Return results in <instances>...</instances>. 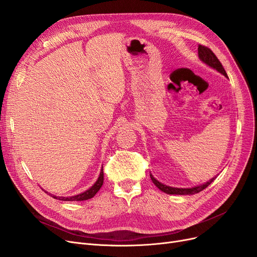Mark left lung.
I'll use <instances>...</instances> for the list:
<instances>
[{
  "mask_svg": "<svg viewBox=\"0 0 257 257\" xmlns=\"http://www.w3.org/2000/svg\"><path fill=\"white\" fill-rule=\"evenodd\" d=\"M198 55H199V58H200L201 61H203L208 66H211V68L215 69L216 71H218L219 73H221L222 75H224L226 78H229V77H227L225 70L223 69L221 62L218 60L216 55L210 49H208V47L203 46V45H199L198 46ZM150 178H151V180H153L154 184L160 189V191H162V192H164L168 195H194V194H197L199 192L203 191V189L210 185L215 179V178H213V179L210 180V181H207L206 183L192 187V188H178V187L167 186L163 183L159 182L158 180L151 174H150Z\"/></svg>",
  "mask_w": 257,
  "mask_h": 257,
  "instance_id": "obj_1",
  "label": "left lung"
}]
</instances>
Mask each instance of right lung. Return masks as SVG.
<instances>
[{"mask_svg":"<svg viewBox=\"0 0 257 257\" xmlns=\"http://www.w3.org/2000/svg\"><path fill=\"white\" fill-rule=\"evenodd\" d=\"M103 183V170L101 168L100 170V175L97 179V181L95 182L88 191H85L79 195H76V196H72V197H56L54 195H52L55 199H58V200H62V201H83V200H88V199L93 198L96 193L99 191L101 185Z\"/></svg>","mask_w":257,"mask_h":257,"instance_id":"add662e5","label":"right lung"}]
</instances>
